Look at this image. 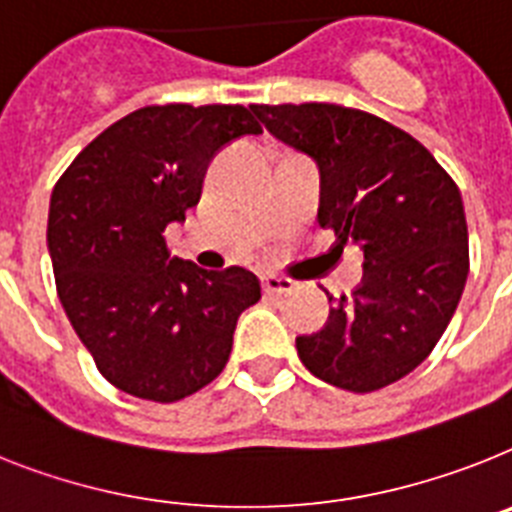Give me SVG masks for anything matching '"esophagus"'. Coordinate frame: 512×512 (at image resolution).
<instances>
[{"mask_svg": "<svg viewBox=\"0 0 512 512\" xmlns=\"http://www.w3.org/2000/svg\"><path fill=\"white\" fill-rule=\"evenodd\" d=\"M296 289V283L291 278H283V276H265L263 278V291L270 296H278V294H289V291Z\"/></svg>", "mask_w": 512, "mask_h": 512, "instance_id": "1", "label": "esophagus"}]
</instances>
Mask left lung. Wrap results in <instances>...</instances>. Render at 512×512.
Masks as SVG:
<instances>
[{"instance_id":"left-lung-1","label":"left lung","mask_w":512,"mask_h":512,"mask_svg":"<svg viewBox=\"0 0 512 512\" xmlns=\"http://www.w3.org/2000/svg\"><path fill=\"white\" fill-rule=\"evenodd\" d=\"M278 140L315 158L320 221L364 252L354 294L328 296V325L296 338L320 380L372 393L432 354L461 302L468 229L453 176L409 132L336 103H255ZM328 294V291H325Z\"/></svg>"}]
</instances>
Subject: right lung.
<instances>
[{
    "instance_id": "1",
    "label": "right lung",
    "mask_w": 512,
    "mask_h": 512,
    "mask_svg": "<svg viewBox=\"0 0 512 512\" xmlns=\"http://www.w3.org/2000/svg\"><path fill=\"white\" fill-rule=\"evenodd\" d=\"M260 132L239 103L143 106L85 145L54 184L46 242L59 302L114 388L174 403L229 362L260 281L236 265L203 270L171 257L163 231L200 203L210 158Z\"/></svg>"
}]
</instances>
